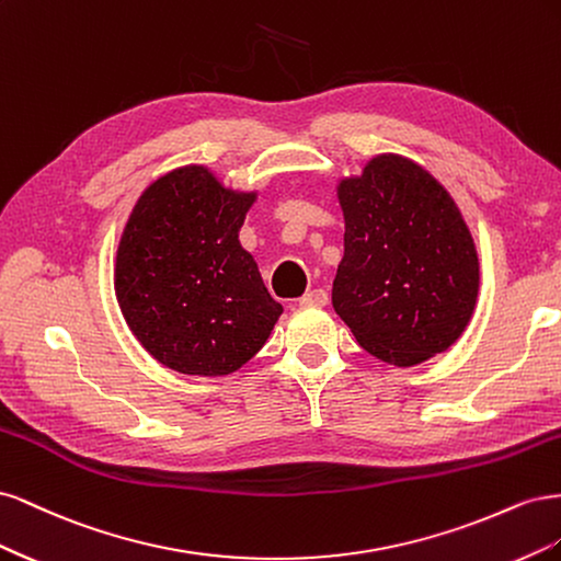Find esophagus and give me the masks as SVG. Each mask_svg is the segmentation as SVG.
I'll return each instance as SVG.
<instances>
[{
	"instance_id": "1",
	"label": "esophagus",
	"mask_w": 561,
	"mask_h": 561,
	"mask_svg": "<svg viewBox=\"0 0 561 561\" xmlns=\"http://www.w3.org/2000/svg\"><path fill=\"white\" fill-rule=\"evenodd\" d=\"M299 304H301V307H325V304H328V293L320 290V287H318V290H311V293L304 295L299 299Z\"/></svg>"
}]
</instances>
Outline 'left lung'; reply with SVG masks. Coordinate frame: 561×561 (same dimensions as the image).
I'll list each match as a JSON object with an SVG mask.
<instances>
[{
    "label": "left lung",
    "instance_id": "8db88e82",
    "mask_svg": "<svg viewBox=\"0 0 561 561\" xmlns=\"http://www.w3.org/2000/svg\"><path fill=\"white\" fill-rule=\"evenodd\" d=\"M344 257L332 307L375 358L412 367L447 351L472 316L480 264L454 198L398 154L339 184Z\"/></svg>",
    "mask_w": 561,
    "mask_h": 561
}]
</instances>
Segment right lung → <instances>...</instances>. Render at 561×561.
<instances>
[{"mask_svg": "<svg viewBox=\"0 0 561 561\" xmlns=\"http://www.w3.org/2000/svg\"><path fill=\"white\" fill-rule=\"evenodd\" d=\"M257 194L227 190L203 165L151 182L116 250V301L151 358L182 375L225 377L274 330L280 304L239 243Z\"/></svg>", "mask_w": 561, "mask_h": 561, "instance_id": "1", "label": "right lung"}]
</instances>
